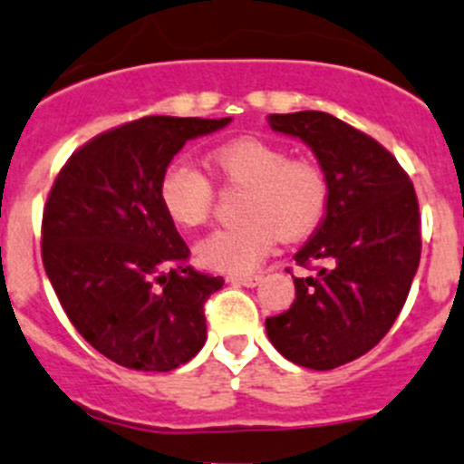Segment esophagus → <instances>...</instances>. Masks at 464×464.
<instances>
[{"mask_svg":"<svg viewBox=\"0 0 464 464\" xmlns=\"http://www.w3.org/2000/svg\"><path fill=\"white\" fill-rule=\"evenodd\" d=\"M260 281H263V276H258V274H245V276H228V283H233V285H245V287H256Z\"/></svg>","mask_w":464,"mask_h":464,"instance_id":"1","label":"esophagus"}]
</instances>
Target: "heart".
I'll use <instances>...</instances> for the list:
<instances>
[{
	"label": "heart",
	"instance_id": "b5f03b06",
	"mask_svg": "<svg viewBox=\"0 0 464 464\" xmlns=\"http://www.w3.org/2000/svg\"><path fill=\"white\" fill-rule=\"evenodd\" d=\"M215 168L242 197L240 227L219 228L197 242V263L224 274L251 272L276 236L292 242L319 227L328 206V179L313 160L292 159L278 147L242 138L219 147ZM160 204L174 224L195 228L208 222L215 190L190 160H174L160 177Z\"/></svg>",
	"mask_w": 464,
	"mask_h": 464
}]
</instances>
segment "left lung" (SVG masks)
<instances>
[{
	"mask_svg": "<svg viewBox=\"0 0 464 464\" xmlns=\"http://www.w3.org/2000/svg\"><path fill=\"white\" fill-rule=\"evenodd\" d=\"M269 127L313 150L328 206L295 256L314 274L295 278V304L265 328L295 365L335 370L374 349L401 313L420 267V204L397 159L328 112L269 115Z\"/></svg>",
	"mask_w": 464,
	"mask_h": 464,
	"instance_id": "8db88e82",
	"label": "left lung"
}]
</instances>
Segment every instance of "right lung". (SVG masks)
Here are the masks:
<instances>
[{"label": "right lung", "mask_w": 464, "mask_h": 464, "mask_svg": "<svg viewBox=\"0 0 464 464\" xmlns=\"http://www.w3.org/2000/svg\"><path fill=\"white\" fill-rule=\"evenodd\" d=\"M231 118H150L103 131L58 172L43 213V265L88 344L118 365L172 372L206 342L204 304L224 285L188 265L160 177L192 138Z\"/></svg>", "instance_id": "add662e5"}]
</instances>
